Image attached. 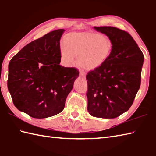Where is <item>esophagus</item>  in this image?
<instances>
[{"label": "esophagus", "mask_w": 156, "mask_h": 156, "mask_svg": "<svg viewBox=\"0 0 156 156\" xmlns=\"http://www.w3.org/2000/svg\"><path fill=\"white\" fill-rule=\"evenodd\" d=\"M80 77L82 79H85V74L84 73H83V72L80 73Z\"/></svg>", "instance_id": "esophagus-1"}]
</instances>
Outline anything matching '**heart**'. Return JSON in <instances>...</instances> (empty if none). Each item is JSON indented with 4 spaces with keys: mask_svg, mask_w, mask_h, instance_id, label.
<instances>
[{
    "mask_svg": "<svg viewBox=\"0 0 156 156\" xmlns=\"http://www.w3.org/2000/svg\"><path fill=\"white\" fill-rule=\"evenodd\" d=\"M112 43L100 34L85 31L66 34L60 45V57L66 65H71L77 56V65L87 71L102 66L110 55Z\"/></svg>",
    "mask_w": 156,
    "mask_h": 156,
    "instance_id": "heart-1",
    "label": "heart"
}]
</instances>
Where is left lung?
Segmentation results:
<instances>
[{"instance_id":"obj_1","label":"left lung","mask_w":156,"mask_h":156,"mask_svg":"<svg viewBox=\"0 0 156 156\" xmlns=\"http://www.w3.org/2000/svg\"><path fill=\"white\" fill-rule=\"evenodd\" d=\"M94 28L106 34L112 46L104 64L86 75L87 110L98 118L114 119L130 108L139 90L144 54L126 31L110 26Z\"/></svg>"}]
</instances>
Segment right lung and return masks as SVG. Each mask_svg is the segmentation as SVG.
<instances>
[{
	"instance_id": "add662e5",
	"label": "right lung",
	"mask_w": 156,
	"mask_h": 156,
	"mask_svg": "<svg viewBox=\"0 0 156 156\" xmlns=\"http://www.w3.org/2000/svg\"><path fill=\"white\" fill-rule=\"evenodd\" d=\"M65 30L44 35L24 46L9 64L7 85L17 108L35 119L61 112L79 71L60 65Z\"/></svg>"
}]
</instances>
